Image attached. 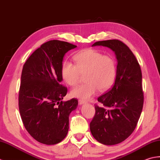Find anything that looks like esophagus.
I'll return each instance as SVG.
<instances>
[{
	"label": "esophagus",
	"mask_w": 160,
	"mask_h": 160,
	"mask_svg": "<svg viewBox=\"0 0 160 160\" xmlns=\"http://www.w3.org/2000/svg\"><path fill=\"white\" fill-rule=\"evenodd\" d=\"M86 102H85V101H83V100H79V104L81 106V105H83V104H86Z\"/></svg>",
	"instance_id": "obj_1"
}]
</instances>
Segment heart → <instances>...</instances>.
<instances>
[{
  "instance_id": "1",
  "label": "heart",
  "mask_w": 160,
  "mask_h": 160,
  "mask_svg": "<svg viewBox=\"0 0 160 160\" xmlns=\"http://www.w3.org/2000/svg\"><path fill=\"white\" fill-rule=\"evenodd\" d=\"M75 65L64 61L61 66V77L70 86L79 83L81 74H85L86 83L74 88L70 94L74 98L88 100L98 90H106L112 86L117 74L116 61L111 55L87 49L74 56Z\"/></svg>"
}]
</instances>
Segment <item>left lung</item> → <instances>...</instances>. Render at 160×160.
I'll return each mask as SVG.
<instances>
[{
    "mask_svg": "<svg viewBox=\"0 0 160 160\" xmlns=\"http://www.w3.org/2000/svg\"><path fill=\"white\" fill-rule=\"evenodd\" d=\"M92 46L110 48L117 61L115 83L98 97L103 106H95V115L90 123L97 141L115 145L132 134L141 115L144 103L141 68L132 51L119 40L97 41Z\"/></svg>",
    "mask_w": 160,
    "mask_h": 160,
    "instance_id": "8db88e82",
    "label": "left lung"
}]
</instances>
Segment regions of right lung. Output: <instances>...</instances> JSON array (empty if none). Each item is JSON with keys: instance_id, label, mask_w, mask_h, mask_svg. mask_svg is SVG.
Here are the masks:
<instances>
[{"instance_id": "1", "label": "right lung", "mask_w": 160, "mask_h": 160, "mask_svg": "<svg viewBox=\"0 0 160 160\" xmlns=\"http://www.w3.org/2000/svg\"><path fill=\"white\" fill-rule=\"evenodd\" d=\"M76 48L65 41H48L32 54L22 68L19 111L26 130L42 144H56L66 138L69 115L77 108L76 99L62 101L67 88L61 84L63 57Z\"/></svg>"}]
</instances>
